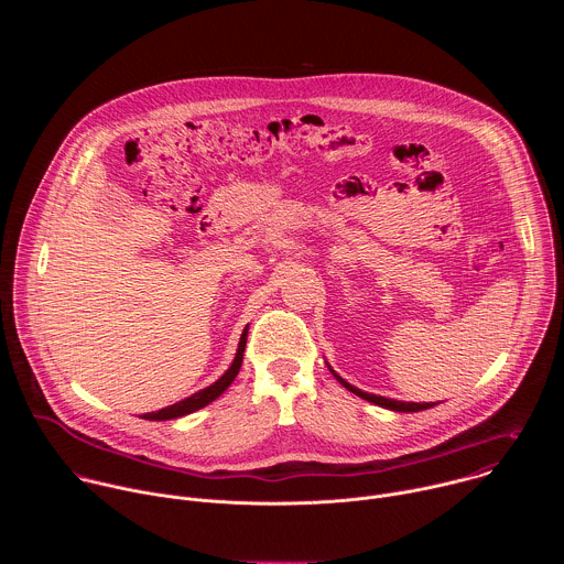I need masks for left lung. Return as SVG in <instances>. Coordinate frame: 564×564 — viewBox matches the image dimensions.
Segmentation results:
<instances>
[{
  "label": "left lung",
  "mask_w": 564,
  "mask_h": 564,
  "mask_svg": "<svg viewBox=\"0 0 564 564\" xmlns=\"http://www.w3.org/2000/svg\"><path fill=\"white\" fill-rule=\"evenodd\" d=\"M330 368V366H328ZM330 372L335 375V379L344 386V388H348L350 392H355L357 397H361V399H366V401H370V404H375V406H381V409H388V411H394V413H420V411H426V409H433V406H437L435 401H426V404H417V401H399V399H390V397H381V394H372V392H364L361 388H357V386H352V383H348L346 379H341L333 368H330Z\"/></svg>",
  "instance_id": "8db88e82"
}]
</instances>
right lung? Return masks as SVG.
I'll use <instances>...</instances> for the list:
<instances>
[{
  "label": "right lung",
  "mask_w": 564,
  "mask_h": 564,
  "mask_svg": "<svg viewBox=\"0 0 564 564\" xmlns=\"http://www.w3.org/2000/svg\"><path fill=\"white\" fill-rule=\"evenodd\" d=\"M246 344H248V328L243 330V335H240V341H238V348H236V357H234V361H231V366L212 383V386H207V388H203V390H198V392H194L192 397H185V399H181V401H176L174 406H167V409H163V411H158V413H144L142 415V420H149V422H165V420H176V417H185V415H189V413H196V411H200V409H205L207 404H212V401L216 399V397H220L227 388H229V383L236 379V375H238V370H240V364H243V352H246Z\"/></svg>",
  "instance_id": "1"
}]
</instances>
